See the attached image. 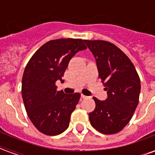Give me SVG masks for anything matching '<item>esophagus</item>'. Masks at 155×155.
I'll return each instance as SVG.
<instances>
[{"label": "esophagus", "mask_w": 155, "mask_h": 155, "mask_svg": "<svg viewBox=\"0 0 155 155\" xmlns=\"http://www.w3.org/2000/svg\"><path fill=\"white\" fill-rule=\"evenodd\" d=\"M81 98L82 99H88V96H86V95H84V94H81Z\"/></svg>", "instance_id": "1"}]
</instances>
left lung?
<instances>
[{
    "label": "left lung",
    "mask_w": 155,
    "mask_h": 155,
    "mask_svg": "<svg viewBox=\"0 0 155 155\" xmlns=\"http://www.w3.org/2000/svg\"><path fill=\"white\" fill-rule=\"evenodd\" d=\"M84 43L95 59L108 95L105 101L93 97L95 109L89 114L90 122L101 133L116 134L130 122L139 104V74L129 57L114 44L87 40Z\"/></svg>",
    "instance_id": "1"
}]
</instances>
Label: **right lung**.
<instances>
[{"instance_id":"add662e5","label":"right lung","mask_w":155,"mask_h":155,"mask_svg":"<svg viewBox=\"0 0 155 155\" xmlns=\"http://www.w3.org/2000/svg\"><path fill=\"white\" fill-rule=\"evenodd\" d=\"M84 40L57 39L44 44L32 55L22 77L21 94L28 117L41 133L58 135L69 127L80 93L58 91L55 82L62 76L71 59L86 49Z\"/></svg>"}]
</instances>
